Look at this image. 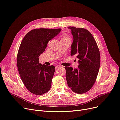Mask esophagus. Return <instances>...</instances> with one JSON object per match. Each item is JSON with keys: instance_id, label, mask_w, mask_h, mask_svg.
I'll return each mask as SVG.
<instances>
[{"instance_id": "obj_1", "label": "esophagus", "mask_w": 120, "mask_h": 120, "mask_svg": "<svg viewBox=\"0 0 120 120\" xmlns=\"http://www.w3.org/2000/svg\"><path fill=\"white\" fill-rule=\"evenodd\" d=\"M61 67V66H59H59H56V67H55V70H57V69H58L59 68H60Z\"/></svg>"}]
</instances>
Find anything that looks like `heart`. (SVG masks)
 Wrapping results in <instances>:
<instances>
[{
	"instance_id": "b5f03b06",
	"label": "heart",
	"mask_w": 120,
	"mask_h": 120,
	"mask_svg": "<svg viewBox=\"0 0 120 120\" xmlns=\"http://www.w3.org/2000/svg\"><path fill=\"white\" fill-rule=\"evenodd\" d=\"M64 38H66V39H69L68 37H67V36H65V37H64Z\"/></svg>"
}]
</instances>
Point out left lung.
<instances>
[{
  "instance_id": "left-lung-1",
  "label": "left lung",
  "mask_w": 120,
  "mask_h": 120,
  "mask_svg": "<svg viewBox=\"0 0 120 120\" xmlns=\"http://www.w3.org/2000/svg\"><path fill=\"white\" fill-rule=\"evenodd\" d=\"M74 41L71 55L79 59L77 68L65 67L66 79L68 86L77 94L90 90L96 81L100 67V53L95 40L84 28L69 26Z\"/></svg>"
}]
</instances>
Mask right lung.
<instances>
[{
    "label": "right lung",
    "instance_id": "right-lung-1",
    "mask_svg": "<svg viewBox=\"0 0 120 120\" xmlns=\"http://www.w3.org/2000/svg\"><path fill=\"white\" fill-rule=\"evenodd\" d=\"M61 31V28L33 29L24 36L20 44L17 56L18 71L26 88L35 95H43L50 89L55 67L41 65L39 56L45 51L49 41Z\"/></svg>",
    "mask_w": 120,
    "mask_h": 120
}]
</instances>
